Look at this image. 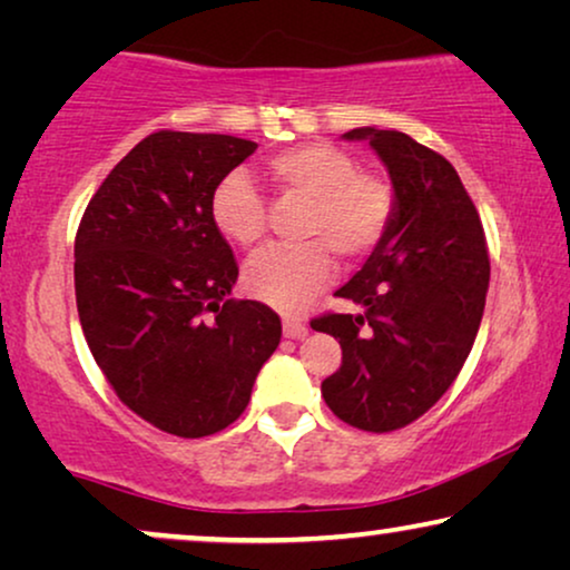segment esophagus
Returning a JSON list of instances; mask_svg holds the SVG:
<instances>
[{
	"label": "esophagus",
	"mask_w": 570,
	"mask_h": 570,
	"mask_svg": "<svg viewBox=\"0 0 570 570\" xmlns=\"http://www.w3.org/2000/svg\"><path fill=\"white\" fill-rule=\"evenodd\" d=\"M283 332H285V337H291V340H303L308 334V326L303 324L301 318L285 316L283 318Z\"/></svg>",
	"instance_id": "34e87169"
}]
</instances>
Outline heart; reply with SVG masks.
<instances>
[{"label":"heart","instance_id":"1","mask_svg":"<svg viewBox=\"0 0 570 570\" xmlns=\"http://www.w3.org/2000/svg\"><path fill=\"white\" fill-rule=\"evenodd\" d=\"M279 189L311 199L301 236L291 246H267L248 259L246 291L279 311H301L332 279L334 254L357 259L379 246L392 225L396 197L392 184L361 170L355 155L332 142H303L267 160ZM215 228L230 244L254 246L267 230V202L244 170L215 186L209 202Z\"/></svg>","mask_w":570,"mask_h":570}]
</instances>
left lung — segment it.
<instances>
[{"label": "left lung", "mask_w": 570, "mask_h": 570, "mask_svg": "<svg viewBox=\"0 0 570 570\" xmlns=\"http://www.w3.org/2000/svg\"><path fill=\"white\" fill-rule=\"evenodd\" d=\"M389 170L394 217L340 298L361 314H324L311 330L340 340L342 365L322 396L347 425L389 433L446 394L478 337L490 283L485 230L454 166L396 129L357 127Z\"/></svg>", "instance_id": "8db88e82"}]
</instances>
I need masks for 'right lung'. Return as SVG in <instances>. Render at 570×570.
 <instances>
[{
    "label": "right lung",
    "instance_id": "1",
    "mask_svg": "<svg viewBox=\"0 0 570 570\" xmlns=\"http://www.w3.org/2000/svg\"><path fill=\"white\" fill-rule=\"evenodd\" d=\"M254 150L230 135L155 131L116 163L77 228L90 353L131 412L181 439L238 420L283 337L269 306L228 298L238 264L209 215L215 186Z\"/></svg>",
    "mask_w": 570,
    "mask_h": 570
}]
</instances>
